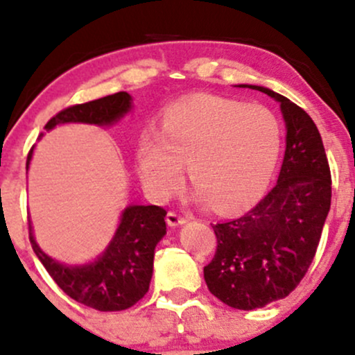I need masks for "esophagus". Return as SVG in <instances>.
I'll list each match as a JSON object with an SVG mask.
<instances>
[{
  "mask_svg": "<svg viewBox=\"0 0 355 355\" xmlns=\"http://www.w3.org/2000/svg\"><path fill=\"white\" fill-rule=\"evenodd\" d=\"M166 220H167V225H171V227H179V225H184L189 218L186 215H181V213L169 211L167 213Z\"/></svg>",
  "mask_w": 355,
  "mask_h": 355,
  "instance_id": "obj_1",
  "label": "esophagus"
}]
</instances>
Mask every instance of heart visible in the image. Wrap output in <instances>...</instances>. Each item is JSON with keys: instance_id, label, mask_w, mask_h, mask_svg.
<instances>
[{"instance_id": "heart-1", "label": "heart", "mask_w": 355, "mask_h": 355, "mask_svg": "<svg viewBox=\"0 0 355 355\" xmlns=\"http://www.w3.org/2000/svg\"><path fill=\"white\" fill-rule=\"evenodd\" d=\"M279 150V121L268 108L203 94L169 106L157 133L140 135L137 169L147 191L164 200L188 164L200 200L237 211L268 189Z\"/></svg>"}]
</instances>
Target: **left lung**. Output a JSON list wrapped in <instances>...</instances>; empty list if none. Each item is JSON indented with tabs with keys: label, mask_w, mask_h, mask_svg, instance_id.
<instances>
[{
	"label": "left lung",
	"mask_w": 355,
	"mask_h": 355,
	"mask_svg": "<svg viewBox=\"0 0 355 355\" xmlns=\"http://www.w3.org/2000/svg\"><path fill=\"white\" fill-rule=\"evenodd\" d=\"M274 98L286 123V150L276 186L239 218L211 225L216 252L205 266L211 295L237 310L283 300L313 261L330 209L325 147L310 115L264 86L240 85Z\"/></svg>",
	"instance_id": "8db88e82"
}]
</instances>
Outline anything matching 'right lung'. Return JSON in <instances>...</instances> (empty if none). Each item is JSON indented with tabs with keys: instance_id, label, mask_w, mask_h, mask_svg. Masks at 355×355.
Masks as SVG:
<instances>
[{
	"instance_id": "add662e5",
	"label": "right lung",
	"mask_w": 355,
	"mask_h": 355,
	"mask_svg": "<svg viewBox=\"0 0 355 355\" xmlns=\"http://www.w3.org/2000/svg\"><path fill=\"white\" fill-rule=\"evenodd\" d=\"M132 110V96L125 91L110 94L59 112L47 121L45 130L62 123H89L110 127ZM42 137V135H40ZM33 147L26 157L32 161ZM166 209L155 205H130L123 209L115 237L96 261L85 266H66L49 257L33 237L30 243L57 286L78 303L100 311H121L133 306L148 291L154 270L155 245L166 235Z\"/></svg>"
}]
</instances>
